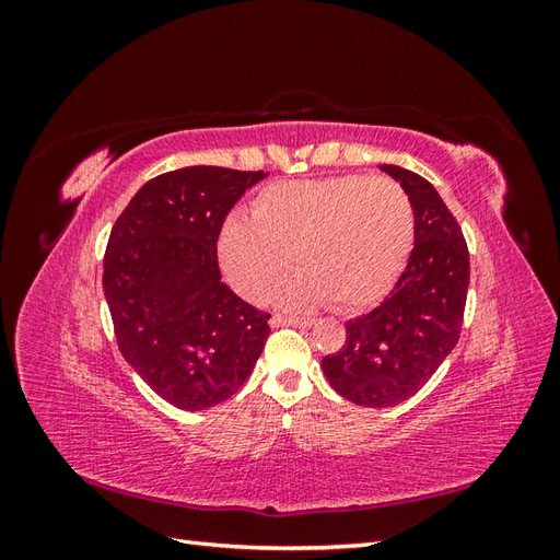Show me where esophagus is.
Wrapping results in <instances>:
<instances>
[{
	"instance_id": "34e87169",
	"label": "esophagus",
	"mask_w": 560,
	"mask_h": 560,
	"mask_svg": "<svg viewBox=\"0 0 560 560\" xmlns=\"http://www.w3.org/2000/svg\"><path fill=\"white\" fill-rule=\"evenodd\" d=\"M313 317H294V315H273L270 317V327H311Z\"/></svg>"
}]
</instances>
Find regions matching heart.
Returning a JSON list of instances; mask_svg holds the SVG:
<instances>
[{
	"mask_svg": "<svg viewBox=\"0 0 560 560\" xmlns=\"http://www.w3.org/2000/svg\"><path fill=\"white\" fill-rule=\"evenodd\" d=\"M413 231L411 198L389 177L278 182L252 200V219L241 212L224 219L217 254L247 301H261L292 257L299 273L278 292L282 306L334 301L341 311H360L395 284Z\"/></svg>",
	"mask_w": 560,
	"mask_h": 560,
	"instance_id": "1",
	"label": "heart"
}]
</instances>
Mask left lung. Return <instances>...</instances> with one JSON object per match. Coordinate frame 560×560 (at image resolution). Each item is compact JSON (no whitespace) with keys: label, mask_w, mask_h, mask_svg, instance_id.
I'll return each instance as SVG.
<instances>
[{"label":"left lung","mask_w":560,"mask_h":560,"mask_svg":"<svg viewBox=\"0 0 560 560\" xmlns=\"http://www.w3.org/2000/svg\"><path fill=\"white\" fill-rule=\"evenodd\" d=\"M381 171L411 198V257L389 296L346 322V346L322 360L336 393L366 409L401 404L432 378L460 338L469 287L467 243L442 196L406 167Z\"/></svg>","instance_id":"1"}]
</instances>
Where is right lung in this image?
<instances>
[{
    "label": "right lung",
    "instance_id": "right-lung-1",
    "mask_svg": "<svg viewBox=\"0 0 560 560\" xmlns=\"http://www.w3.org/2000/svg\"><path fill=\"white\" fill-rule=\"evenodd\" d=\"M268 173L191 165L149 179L112 229L103 287L118 350L159 397L184 411L226 401L270 334L222 282L226 214Z\"/></svg>",
    "mask_w": 560,
    "mask_h": 560
}]
</instances>
